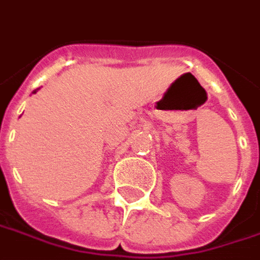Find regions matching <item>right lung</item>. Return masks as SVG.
Returning <instances> with one entry per match:
<instances>
[{"label":"right lung","instance_id":"right-lung-1","mask_svg":"<svg viewBox=\"0 0 260 260\" xmlns=\"http://www.w3.org/2000/svg\"><path fill=\"white\" fill-rule=\"evenodd\" d=\"M38 90H39V88H36V90H33V94H35V93H36V91H38Z\"/></svg>","mask_w":260,"mask_h":260}]
</instances>
